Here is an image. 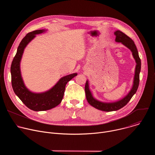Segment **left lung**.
I'll list each match as a JSON object with an SVG mask.
<instances>
[{"mask_svg": "<svg viewBox=\"0 0 155 155\" xmlns=\"http://www.w3.org/2000/svg\"><path fill=\"white\" fill-rule=\"evenodd\" d=\"M114 34L116 35L115 41L117 42L122 43V44H123L124 46H126L132 51V55H133V57L136 60L137 64L136 67L135 75L134 78V84L133 86H132V89L130 90V92L127 94L126 96H125L123 99L117 102L107 103L99 101L94 99L90 90L88 81H86L85 84L84 90L86 97L88 103L94 108L104 112L116 111V110H118L123 108L124 106H125L130 100L132 97L136 93L139 84V74L141 69V61L139 58V53L135 43L134 41L130 37H129L127 35H126L120 31H117L116 32H115Z\"/></svg>", "mask_w": 155, "mask_h": 155, "instance_id": "left-lung-1", "label": "left lung"}]
</instances>
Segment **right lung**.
<instances>
[{
    "mask_svg": "<svg viewBox=\"0 0 155 155\" xmlns=\"http://www.w3.org/2000/svg\"><path fill=\"white\" fill-rule=\"evenodd\" d=\"M45 31V29L36 30L26 34L19 43L10 68L12 85L15 93L27 107L34 111H45L58 105L62 100L66 84L77 75L74 73L61 78L51 89L45 93H34L27 89L21 77L20 61L28 44L35 35Z\"/></svg>",
    "mask_w": 155,
    "mask_h": 155,
    "instance_id": "1",
    "label": "right lung"
}]
</instances>
